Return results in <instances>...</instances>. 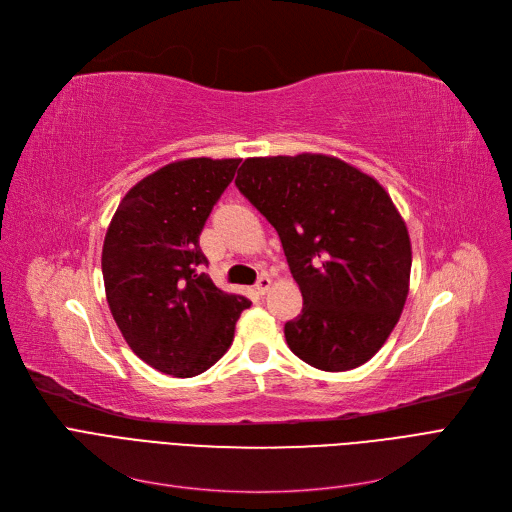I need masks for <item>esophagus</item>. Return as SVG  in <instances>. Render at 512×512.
<instances>
[{
  "mask_svg": "<svg viewBox=\"0 0 512 512\" xmlns=\"http://www.w3.org/2000/svg\"><path fill=\"white\" fill-rule=\"evenodd\" d=\"M270 286H272V280L267 278V276H261V278L257 280V284H255V290H257L259 294H265L267 290H270Z\"/></svg>",
  "mask_w": 512,
  "mask_h": 512,
  "instance_id": "esophagus-1",
  "label": "esophagus"
}]
</instances>
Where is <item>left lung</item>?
Listing matches in <instances>:
<instances>
[{
  "label": "left lung",
  "instance_id": "8db88e82",
  "mask_svg": "<svg viewBox=\"0 0 512 512\" xmlns=\"http://www.w3.org/2000/svg\"><path fill=\"white\" fill-rule=\"evenodd\" d=\"M238 191L270 222L303 294L290 351L321 371L367 363L405 307L411 240L384 186L321 153L249 157Z\"/></svg>",
  "mask_w": 512,
  "mask_h": 512
}]
</instances>
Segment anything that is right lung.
Segmentation results:
<instances>
[{"label": "right lung", "instance_id": "obj_1", "mask_svg": "<svg viewBox=\"0 0 512 512\" xmlns=\"http://www.w3.org/2000/svg\"><path fill=\"white\" fill-rule=\"evenodd\" d=\"M238 164L195 157L159 168L126 193L103 240L105 297L124 340L174 378H193L222 359L251 307L201 272V230Z\"/></svg>", "mask_w": 512, "mask_h": 512}]
</instances>
